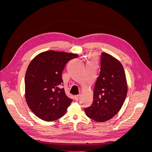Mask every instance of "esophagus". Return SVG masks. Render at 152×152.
Here are the masks:
<instances>
[{"label":"esophagus","instance_id":"esophagus-1","mask_svg":"<svg viewBox=\"0 0 152 152\" xmlns=\"http://www.w3.org/2000/svg\"><path fill=\"white\" fill-rule=\"evenodd\" d=\"M79 98H80V95L79 94V95H76L75 96V101H79Z\"/></svg>","mask_w":152,"mask_h":152}]
</instances>
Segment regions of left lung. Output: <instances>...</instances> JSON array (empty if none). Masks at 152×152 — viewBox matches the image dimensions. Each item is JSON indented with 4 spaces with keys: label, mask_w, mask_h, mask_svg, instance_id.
I'll return each mask as SVG.
<instances>
[{
    "label": "left lung",
    "mask_w": 152,
    "mask_h": 152,
    "mask_svg": "<svg viewBox=\"0 0 152 152\" xmlns=\"http://www.w3.org/2000/svg\"><path fill=\"white\" fill-rule=\"evenodd\" d=\"M101 71L94 89L93 102L85 108L87 116L106 122L120 111L127 93V83L123 66L112 55L103 53Z\"/></svg>",
    "instance_id": "8db88e82"
}]
</instances>
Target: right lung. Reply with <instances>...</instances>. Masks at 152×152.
I'll use <instances>...</instances> for the list:
<instances>
[{
	"instance_id": "add662e5",
	"label": "right lung",
	"mask_w": 152,
	"mask_h": 152,
	"mask_svg": "<svg viewBox=\"0 0 152 152\" xmlns=\"http://www.w3.org/2000/svg\"><path fill=\"white\" fill-rule=\"evenodd\" d=\"M78 57L74 53L47 50L32 59L25 74V99L37 117L54 121L66 113L72 99L66 95L62 72L66 63Z\"/></svg>"
}]
</instances>
